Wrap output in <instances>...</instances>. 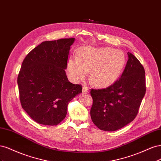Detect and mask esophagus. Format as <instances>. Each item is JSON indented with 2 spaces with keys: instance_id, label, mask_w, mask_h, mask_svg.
<instances>
[{
  "instance_id": "esophagus-1",
  "label": "esophagus",
  "mask_w": 161,
  "mask_h": 161,
  "mask_svg": "<svg viewBox=\"0 0 161 161\" xmlns=\"http://www.w3.org/2000/svg\"><path fill=\"white\" fill-rule=\"evenodd\" d=\"M82 91L83 92H89V88L86 86H82Z\"/></svg>"
}]
</instances>
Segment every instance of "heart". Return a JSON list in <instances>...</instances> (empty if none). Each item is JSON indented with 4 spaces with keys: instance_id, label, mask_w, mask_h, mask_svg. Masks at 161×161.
Here are the masks:
<instances>
[{
    "instance_id": "obj_1",
    "label": "heart",
    "mask_w": 161,
    "mask_h": 161,
    "mask_svg": "<svg viewBox=\"0 0 161 161\" xmlns=\"http://www.w3.org/2000/svg\"><path fill=\"white\" fill-rule=\"evenodd\" d=\"M124 53L111 47H82L78 56L69 58L68 72L75 81L83 80L91 70L92 83L99 86L111 85L119 79L125 65Z\"/></svg>"
}]
</instances>
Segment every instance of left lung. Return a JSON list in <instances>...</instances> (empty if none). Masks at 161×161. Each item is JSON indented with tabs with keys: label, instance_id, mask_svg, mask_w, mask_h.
<instances>
[{
	"label": "left lung",
	"instance_id": "1",
	"mask_svg": "<svg viewBox=\"0 0 161 161\" xmlns=\"http://www.w3.org/2000/svg\"><path fill=\"white\" fill-rule=\"evenodd\" d=\"M128 60L119 79L106 89H91L92 122L101 130L113 131L131 122L137 115L146 92L145 70L128 52Z\"/></svg>",
	"mask_w": 161,
	"mask_h": 161
}]
</instances>
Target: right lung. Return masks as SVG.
Wrapping results in <instances>:
<instances>
[{
    "mask_svg": "<svg viewBox=\"0 0 161 161\" xmlns=\"http://www.w3.org/2000/svg\"><path fill=\"white\" fill-rule=\"evenodd\" d=\"M75 38L43 42L24 59L17 78L23 109L37 123L56 125L66 118L68 105L82 86L68 80L67 67Z\"/></svg>",
    "mask_w": 161,
    "mask_h": 161,
    "instance_id": "right-lung-1",
    "label": "right lung"
}]
</instances>
